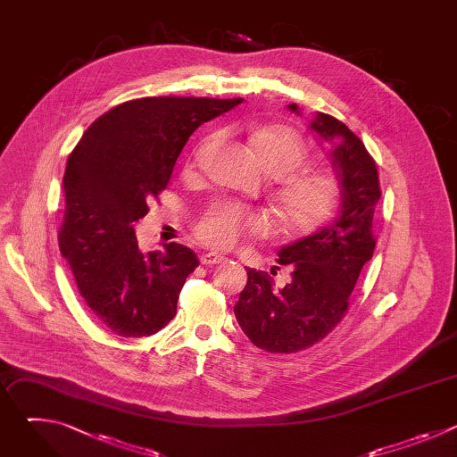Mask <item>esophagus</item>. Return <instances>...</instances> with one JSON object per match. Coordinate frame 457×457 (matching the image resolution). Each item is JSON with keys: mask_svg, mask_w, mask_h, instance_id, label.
<instances>
[{"mask_svg": "<svg viewBox=\"0 0 457 457\" xmlns=\"http://www.w3.org/2000/svg\"><path fill=\"white\" fill-rule=\"evenodd\" d=\"M201 262H203L204 266H215V264L224 262V256H220V254H217V253H206V254L201 256Z\"/></svg>", "mask_w": 457, "mask_h": 457, "instance_id": "obj_1", "label": "esophagus"}]
</instances>
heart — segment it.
Instances as JSON below:
<instances>
[{
  "mask_svg": "<svg viewBox=\"0 0 457 457\" xmlns=\"http://www.w3.org/2000/svg\"><path fill=\"white\" fill-rule=\"evenodd\" d=\"M208 143L210 139L195 148L187 170L199 166ZM251 145L270 173L284 177L273 195L282 233L311 235L337 215L344 201L342 177L331 170L295 173L309 161V146L291 128L282 124L258 128L251 136ZM271 231L270 213L233 201L212 204L193 226L195 238L213 251L233 249L245 238H262Z\"/></svg>",
  "mask_w": 457,
  "mask_h": 457,
  "instance_id": "1",
  "label": "heart"
}]
</instances>
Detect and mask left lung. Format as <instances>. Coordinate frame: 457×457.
I'll use <instances>...</instances> for the list:
<instances>
[{"instance_id":"8db88e82","label":"left lung","mask_w":457,"mask_h":457,"mask_svg":"<svg viewBox=\"0 0 457 457\" xmlns=\"http://www.w3.org/2000/svg\"><path fill=\"white\" fill-rule=\"evenodd\" d=\"M289 110L298 112L296 104ZM311 128L333 143L331 159L344 180L342 212L331 226L278 251L277 262L291 268L284 287H275L268 273L247 268L235 316L251 344L268 353H298L328 337L345 316L376 247L372 219L381 189L374 159L361 139L329 113H316Z\"/></svg>"}]
</instances>
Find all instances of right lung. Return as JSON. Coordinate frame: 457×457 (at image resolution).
I'll return each instance as SVG.
<instances>
[{"label": "right lung", "mask_w": 457, "mask_h": 457, "mask_svg": "<svg viewBox=\"0 0 457 457\" xmlns=\"http://www.w3.org/2000/svg\"><path fill=\"white\" fill-rule=\"evenodd\" d=\"M242 97H141L97 117L72 150L62 177L59 249L81 296L104 328L122 338L155 335L199 258L177 242L145 254L134 222L166 189L173 166L203 122Z\"/></svg>", "instance_id": "1"}]
</instances>
